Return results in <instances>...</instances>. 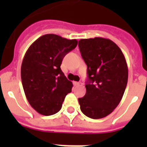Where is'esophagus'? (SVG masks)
<instances>
[{
	"instance_id": "esophagus-1",
	"label": "esophagus",
	"mask_w": 147,
	"mask_h": 147,
	"mask_svg": "<svg viewBox=\"0 0 147 147\" xmlns=\"http://www.w3.org/2000/svg\"><path fill=\"white\" fill-rule=\"evenodd\" d=\"M73 85L74 86H78L79 85V83L78 82H73Z\"/></svg>"
}]
</instances>
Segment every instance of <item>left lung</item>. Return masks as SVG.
Wrapping results in <instances>:
<instances>
[{
	"label": "left lung",
	"instance_id": "1",
	"mask_svg": "<svg viewBox=\"0 0 147 147\" xmlns=\"http://www.w3.org/2000/svg\"><path fill=\"white\" fill-rule=\"evenodd\" d=\"M78 47L88 77L85 95L78 98L81 111L90 118H103L117 107L125 92L128 79L125 57L109 39H82Z\"/></svg>",
	"mask_w": 147,
	"mask_h": 147
}]
</instances>
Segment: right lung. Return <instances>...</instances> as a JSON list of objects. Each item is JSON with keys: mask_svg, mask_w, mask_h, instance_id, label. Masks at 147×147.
<instances>
[{"mask_svg": "<svg viewBox=\"0 0 147 147\" xmlns=\"http://www.w3.org/2000/svg\"><path fill=\"white\" fill-rule=\"evenodd\" d=\"M78 44L55 34H46L31 44L21 65L24 93L31 107L39 114L49 116L59 111L72 82L60 65L67 53Z\"/></svg>", "mask_w": 147, "mask_h": 147, "instance_id": "obj_1", "label": "right lung"}]
</instances>
